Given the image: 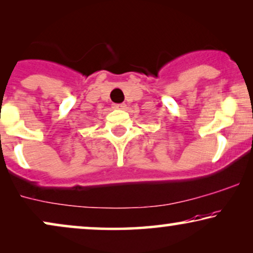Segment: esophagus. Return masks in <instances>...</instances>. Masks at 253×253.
<instances>
[{"instance_id": "1", "label": "esophagus", "mask_w": 253, "mask_h": 253, "mask_svg": "<svg viewBox=\"0 0 253 253\" xmlns=\"http://www.w3.org/2000/svg\"><path fill=\"white\" fill-rule=\"evenodd\" d=\"M126 105H124V103H114L113 105V108L114 109H119V110H123V109H126Z\"/></svg>"}]
</instances>
